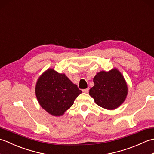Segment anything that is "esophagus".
I'll list each match as a JSON object with an SVG mask.
<instances>
[{"label":"esophagus","instance_id":"1","mask_svg":"<svg viewBox=\"0 0 154 154\" xmlns=\"http://www.w3.org/2000/svg\"><path fill=\"white\" fill-rule=\"evenodd\" d=\"M89 88H87V89H85L83 90V92L86 93H89Z\"/></svg>","mask_w":154,"mask_h":154}]
</instances>
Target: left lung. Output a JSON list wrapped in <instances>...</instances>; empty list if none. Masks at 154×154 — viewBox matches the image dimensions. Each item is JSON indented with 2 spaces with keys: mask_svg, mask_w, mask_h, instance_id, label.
Masks as SVG:
<instances>
[{
  "mask_svg": "<svg viewBox=\"0 0 154 154\" xmlns=\"http://www.w3.org/2000/svg\"><path fill=\"white\" fill-rule=\"evenodd\" d=\"M93 82L94 85L89 90V94L100 107L108 110L115 109L125 100L127 85L122 75L116 69L98 73Z\"/></svg>",
  "mask_w": 154,
  "mask_h": 154,
  "instance_id": "1",
  "label": "left lung"
}]
</instances>
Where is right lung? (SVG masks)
I'll use <instances>...</instances> for the list:
<instances>
[{"instance_id":"1","label":"right lung","mask_w":154,"mask_h":154,"mask_svg":"<svg viewBox=\"0 0 154 154\" xmlns=\"http://www.w3.org/2000/svg\"><path fill=\"white\" fill-rule=\"evenodd\" d=\"M81 93L65 74L58 73L52 69L41 75L35 86V95L40 106L56 116L69 109Z\"/></svg>"}]
</instances>
